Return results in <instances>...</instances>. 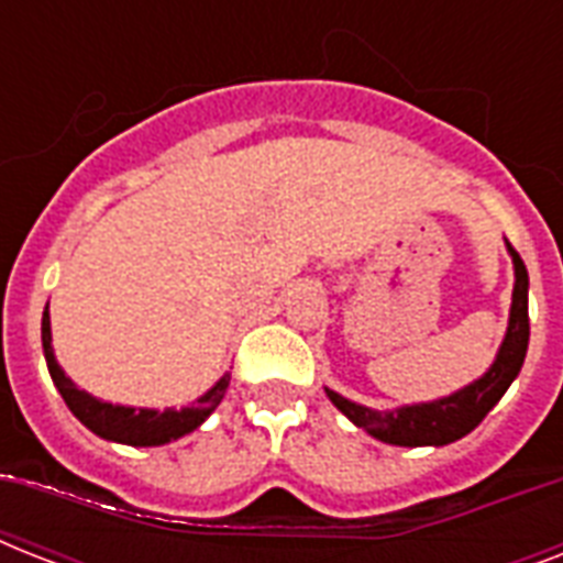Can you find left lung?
<instances>
[{"label": "left lung", "instance_id": "left-lung-1", "mask_svg": "<svg viewBox=\"0 0 563 563\" xmlns=\"http://www.w3.org/2000/svg\"><path fill=\"white\" fill-rule=\"evenodd\" d=\"M508 251L515 260L511 318H508L506 342L499 347L497 362L490 365L488 374L444 400L402 406L394 411H374L360 402L344 400L342 394L327 388V397L333 400L335 409L347 415L368 435L397 446H444L479 427L485 415L508 391V385L515 383V376L523 368L526 347H529V272L515 247L508 245Z\"/></svg>", "mask_w": 563, "mask_h": 563}]
</instances>
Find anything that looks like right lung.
I'll return each instance as SVG.
<instances>
[{
    "instance_id": "add662e5",
    "label": "right lung",
    "mask_w": 563,
    "mask_h": 563,
    "mask_svg": "<svg viewBox=\"0 0 563 563\" xmlns=\"http://www.w3.org/2000/svg\"><path fill=\"white\" fill-rule=\"evenodd\" d=\"M43 353H46L48 374H52V383L57 385V391L64 397V402L69 406L75 418L81 420L84 427L96 432L99 438H108V441H119V444L131 446H157L169 444L175 438L187 435L192 429H198L203 420L210 418L212 409L219 406L224 391L230 385V374H224L219 383L212 385L210 391L198 397L192 406L187 409H128V406H113V402H101L96 397H90L81 388H75V383L64 374V368L57 365L55 353H52V327H48V303L46 312H43Z\"/></svg>"
}]
</instances>
